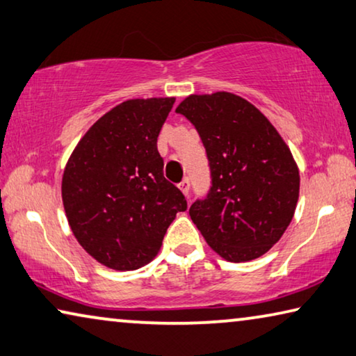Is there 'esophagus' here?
Returning <instances> with one entry per match:
<instances>
[{"instance_id": "34e87169", "label": "esophagus", "mask_w": 356, "mask_h": 356, "mask_svg": "<svg viewBox=\"0 0 356 356\" xmlns=\"http://www.w3.org/2000/svg\"><path fill=\"white\" fill-rule=\"evenodd\" d=\"M179 188H180V191H182V193H184L185 196H188V191H190V180H188V179H184L182 182L179 184Z\"/></svg>"}]
</instances>
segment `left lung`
<instances>
[{"label":"left lung","mask_w":356,"mask_h":356,"mask_svg":"<svg viewBox=\"0 0 356 356\" xmlns=\"http://www.w3.org/2000/svg\"><path fill=\"white\" fill-rule=\"evenodd\" d=\"M198 129L211 165L207 198L190 217L207 245L231 263L266 253L289 228L300 169L266 115L238 95H190L177 106Z\"/></svg>","instance_id":"left-lung-1"}]
</instances>
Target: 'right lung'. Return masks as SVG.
<instances>
[{"instance_id": "obj_1", "label": "right lung", "mask_w": 356, "mask_h": 356, "mask_svg": "<svg viewBox=\"0 0 356 356\" xmlns=\"http://www.w3.org/2000/svg\"><path fill=\"white\" fill-rule=\"evenodd\" d=\"M176 98H134L112 107L83 134L61 179L72 234L115 270L145 266L187 201L163 176L156 138Z\"/></svg>"}]
</instances>
